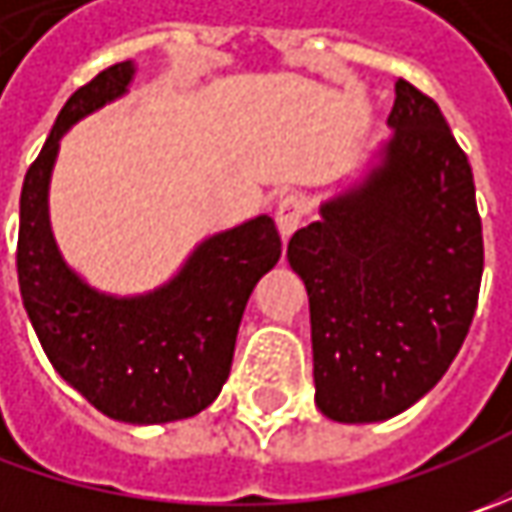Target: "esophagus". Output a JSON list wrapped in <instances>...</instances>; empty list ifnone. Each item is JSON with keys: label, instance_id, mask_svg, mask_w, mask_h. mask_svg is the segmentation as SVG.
<instances>
[{"label": "esophagus", "instance_id": "1", "mask_svg": "<svg viewBox=\"0 0 512 512\" xmlns=\"http://www.w3.org/2000/svg\"><path fill=\"white\" fill-rule=\"evenodd\" d=\"M302 216H305V199L299 193H287V196L279 199V205H276V225H279L282 239H287L299 227Z\"/></svg>", "mask_w": 512, "mask_h": 512}]
</instances>
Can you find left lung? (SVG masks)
Segmentation results:
<instances>
[{
    "mask_svg": "<svg viewBox=\"0 0 512 512\" xmlns=\"http://www.w3.org/2000/svg\"><path fill=\"white\" fill-rule=\"evenodd\" d=\"M382 165L287 242L310 299L316 404L344 424L384 422L447 373L484 270L473 170L439 105L396 82Z\"/></svg>",
    "mask_w": 512,
    "mask_h": 512,
    "instance_id": "1",
    "label": "left lung"
}]
</instances>
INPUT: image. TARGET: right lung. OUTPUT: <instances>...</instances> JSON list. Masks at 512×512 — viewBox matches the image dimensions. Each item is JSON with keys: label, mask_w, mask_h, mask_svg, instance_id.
Instances as JSON below:
<instances>
[{"label": "right lung", "mask_w": 512, "mask_h": 512, "mask_svg": "<svg viewBox=\"0 0 512 512\" xmlns=\"http://www.w3.org/2000/svg\"><path fill=\"white\" fill-rule=\"evenodd\" d=\"M133 79L130 62L96 73L59 110L19 199V290L33 330L59 376L96 410L130 424L202 413L230 376L236 333L256 282L282 256L270 216L210 236L179 276L136 299L88 287L70 270L48 222V182L62 133Z\"/></svg>", "instance_id": "right-lung-1"}]
</instances>
